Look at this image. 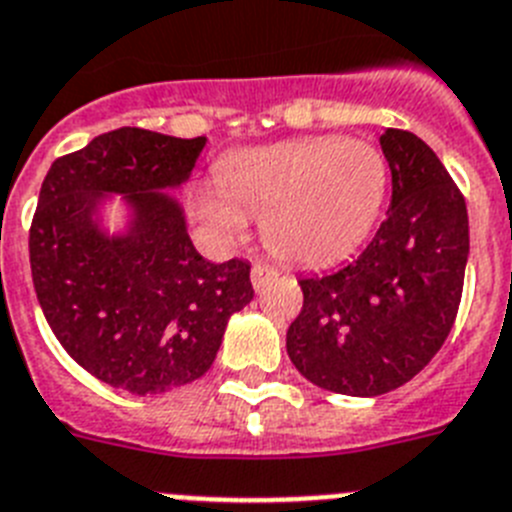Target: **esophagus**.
Wrapping results in <instances>:
<instances>
[{"label": "esophagus", "mask_w": 512, "mask_h": 512, "mask_svg": "<svg viewBox=\"0 0 512 512\" xmlns=\"http://www.w3.org/2000/svg\"><path fill=\"white\" fill-rule=\"evenodd\" d=\"M275 275H278V270L275 268H270V265H265V262H255V265H252V286L260 291L265 283L273 281Z\"/></svg>", "instance_id": "1"}]
</instances>
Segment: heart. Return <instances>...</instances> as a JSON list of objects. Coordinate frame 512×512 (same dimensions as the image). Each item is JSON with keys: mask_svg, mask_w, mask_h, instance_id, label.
Masks as SVG:
<instances>
[{"mask_svg": "<svg viewBox=\"0 0 512 512\" xmlns=\"http://www.w3.org/2000/svg\"><path fill=\"white\" fill-rule=\"evenodd\" d=\"M384 154L361 139L314 136L229 154L216 182L195 193V213L229 244L260 216L262 239L283 260L319 265L366 239L384 206Z\"/></svg>", "mask_w": 512, "mask_h": 512, "instance_id": "b5f03b06", "label": "heart"}]
</instances>
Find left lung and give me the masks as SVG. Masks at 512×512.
Wrapping results in <instances>:
<instances>
[{"mask_svg": "<svg viewBox=\"0 0 512 512\" xmlns=\"http://www.w3.org/2000/svg\"><path fill=\"white\" fill-rule=\"evenodd\" d=\"M391 206L358 260L301 278V314L286 335L304 379L376 397L428 366L459 314L469 257L466 201L422 139L386 128Z\"/></svg>", "mask_w": 512, "mask_h": 512, "instance_id": "left-lung-1", "label": "left lung"}]
</instances>
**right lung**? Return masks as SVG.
Instances as JSON below:
<instances>
[{
	"label": "right lung",
	"instance_id": "1",
	"mask_svg": "<svg viewBox=\"0 0 512 512\" xmlns=\"http://www.w3.org/2000/svg\"><path fill=\"white\" fill-rule=\"evenodd\" d=\"M206 136L144 128L102 133L51 164L30 224L33 286L66 353L95 379L162 394L201 379L226 322L250 304V262L195 252L162 188L188 180ZM102 192H126L134 224L105 238L91 221Z\"/></svg>",
	"mask_w": 512,
	"mask_h": 512
}]
</instances>
